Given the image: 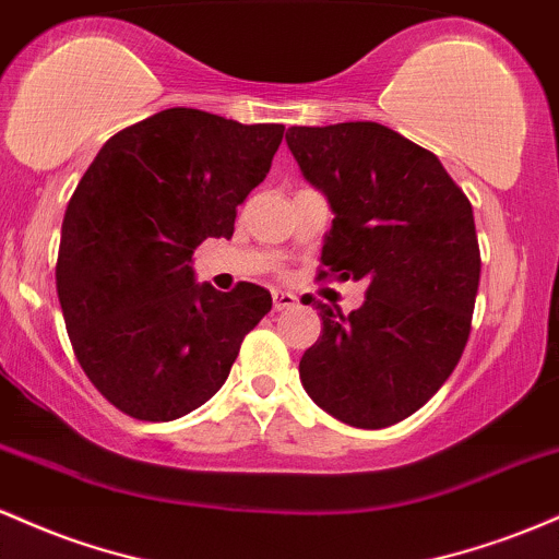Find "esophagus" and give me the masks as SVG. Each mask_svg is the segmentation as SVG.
<instances>
[{"label": "esophagus", "instance_id": "obj_1", "mask_svg": "<svg viewBox=\"0 0 559 559\" xmlns=\"http://www.w3.org/2000/svg\"><path fill=\"white\" fill-rule=\"evenodd\" d=\"M272 300H274V311L293 309V306L298 304V298L293 296V293H285V290H274V293H272Z\"/></svg>", "mask_w": 559, "mask_h": 559}]
</instances>
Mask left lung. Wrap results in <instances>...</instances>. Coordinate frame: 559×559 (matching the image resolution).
Returning <instances> with one entry per match:
<instances>
[{
    "instance_id": "left-lung-1",
    "label": "left lung",
    "mask_w": 559,
    "mask_h": 559,
    "mask_svg": "<svg viewBox=\"0 0 559 559\" xmlns=\"http://www.w3.org/2000/svg\"><path fill=\"white\" fill-rule=\"evenodd\" d=\"M285 140L335 213L319 277L367 282L348 317L317 304L322 335L300 382L341 423L388 428L428 404L467 346L480 282L473 205L430 150L382 123L293 127Z\"/></svg>"
}]
</instances>
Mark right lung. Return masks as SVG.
Here are the masks:
<instances>
[{
	"label": "right lung",
	"mask_w": 559,
	"mask_h": 559,
	"mask_svg": "<svg viewBox=\"0 0 559 559\" xmlns=\"http://www.w3.org/2000/svg\"><path fill=\"white\" fill-rule=\"evenodd\" d=\"M285 127L168 108L112 134L62 218L55 280L73 354L123 415L168 423L203 406L272 309L253 282L198 285L192 253L231 237Z\"/></svg>",
	"instance_id": "obj_1"
}]
</instances>
